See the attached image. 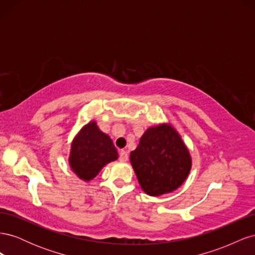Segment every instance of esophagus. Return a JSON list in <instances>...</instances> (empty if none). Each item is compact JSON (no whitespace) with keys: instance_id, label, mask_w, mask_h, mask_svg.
Listing matches in <instances>:
<instances>
[{"instance_id":"1","label":"esophagus","mask_w":255,"mask_h":255,"mask_svg":"<svg viewBox=\"0 0 255 255\" xmlns=\"http://www.w3.org/2000/svg\"><path fill=\"white\" fill-rule=\"evenodd\" d=\"M119 158H120V160L121 161H127L128 159V153H127V151H120V153H119Z\"/></svg>"}]
</instances>
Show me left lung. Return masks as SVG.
<instances>
[{
  "label": "left lung",
  "mask_w": 255,
  "mask_h": 255,
  "mask_svg": "<svg viewBox=\"0 0 255 255\" xmlns=\"http://www.w3.org/2000/svg\"><path fill=\"white\" fill-rule=\"evenodd\" d=\"M129 159L142 190L153 197L179 188L191 168L189 151L170 125L146 129Z\"/></svg>",
  "instance_id": "1"
}]
</instances>
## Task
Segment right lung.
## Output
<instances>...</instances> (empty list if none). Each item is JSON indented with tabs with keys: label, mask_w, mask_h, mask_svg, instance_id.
Segmentation results:
<instances>
[{
	"label": "right lung",
	"mask_w": 255,
	"mask_h": 255,
	"mask_svg": "<svg viewBox=\"0 0 255 255\" xmlns=\"http://www.w3.org/2000/svg\"><path fill=\"white\" fill-rule=\"evenodd\" d=\"M117 158L118 152L110 136L101 132L97 123L91 121L73 139L69 164L80 179L90 181L106 164Z\"/></svg>",
	"instance_id": "add662e5"
}]
</instances>
